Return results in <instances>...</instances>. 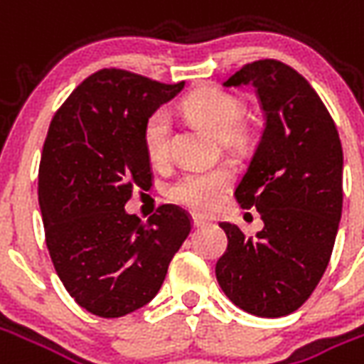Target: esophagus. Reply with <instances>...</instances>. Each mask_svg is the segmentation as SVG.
<instances>
[{
	"instance_id": "obj_1",
	"label": "esophagus",
	"mask_w": 364,
	"mask_h": 364,
	"mask_svg": "<svg viewBox=\"0 0 364 364\" xmlns=\"http://www.w3.org/2000/svg\"><path fill=\"white\" fill-rule=\"evenodd\" d=\"M208 222L205 220V218H200V216H193V226L195 228H203V226H206Z\"/></svg>"
}]
</instances>
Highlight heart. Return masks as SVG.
<instances>
[{"instance_id": "heart-1", "label": "heart", "mask_w": 364, "mask_h": 364, "mask_svg": "<svg viewBox=\"0 0 364 364\" xmlns=\"http://www.w3.org/2000/svg\"><path fill=\"white\" fill-rule=\"evenodd\" d=\"M183 112L213 134L232 140L244 120V107L236 97L216 90H203L183 101ZM144 150L151 164H164L169 156V117L166 111L151 112L144 124ZM234 181L230 167L187 171L169 187V198L193 213H210L220 205Z\"/></svg>"}]
</instances>
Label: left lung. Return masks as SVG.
Returning a JSON list of instances; mask_svg holds the SVG:
<instances>
[{
	"label": "left lung",
	"instance_id": "1",
	"mask_svg": "<svg viewBox=\"0 0 364 364\" xmlns=\"http://www.w3.org/2000/svg\"><path fill=\"white\" fill-rule=\"evenodd\" d=\"M222 85L255 87L265 112L236 187L237 203L257 208L263 230L247 237L222 222L228 247L216 279L237 308L281 318L304 304L328 267L343 206V150L318 93L279 60L247 64Z\"/></svg>",
	"mask_w": 364,
	"mask_h": 364
}]
</instances>
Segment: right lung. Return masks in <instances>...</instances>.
Returning a JSON list of instances; mask_svg holds the SVG:
<instances>
[{
    "label": "right lung",
    "mask_w": 364,
    "mask_h": 364,
    "mask_svg": "<svg viewBox=\"0 0 364 364\" xmlns=\"http://www.w3.org/2000/svg\"><path fill=\"white\" fill-rule=\"evenodd\" d=\"M185 82L166 85L124 70H99L68 97L48 128L38 167L46 247L77 304L120 318L150 302L191 218L161 205L142 222L124 205L151 185L144 124Z\"/></svg>",
    "instance_id": "1"
}]
</instances>
